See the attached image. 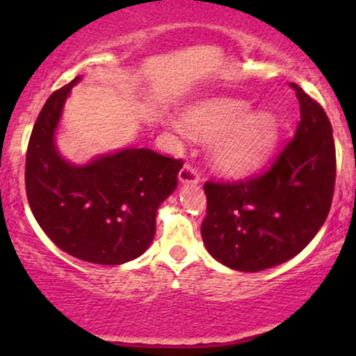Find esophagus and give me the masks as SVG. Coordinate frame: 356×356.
Returning a JSON list of instances; mask_svg holds the SVG:
<instances>
[{
	"instance_id": "obj_1",
	"label": "esophagus",
	"mask_w": 356,
	"mask_h": 356,
	"mask_svg": "<svg viewBox=\"0 0 356 356\" xmlns=\"http://www.w3.org/2000/svg\"><path fill=\"white\" fill-rule=\"evenodd\" d=\"M179 182L181 184H197L199 182V174L191 164H186L179 172Z\"/></svg>"
}]
</instances>
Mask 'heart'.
Listing matches in <instances>:
<instances>
[{
  "label": "heart",
  "mask_w": 356,
  "mask_h": 356,
  "mask_svg": "<svg viewBox=\"0 0 356 356\" xmlns=\"http://www.w3.org/2000/svg\"><path fill=\"white\" fill-rule=\"evenodd\" d=\"M246 102L212 97L195 102L182 115L184 127L199 137H212L209 159L219 172L239 175L259 165L275 149L280 124L268 110L249 112ZM177 129L182 125L177 124Z\"/></svg>",
  "instance_id": "b5f03b06"
}]
</instances>
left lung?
I'll return each mask as SVG.
<instances>
[{"instance_id":"obj_1","label":"left lung","mask_w":356,"mask_h":356,"mask_svg":"<svg viewBox=\"0 0 356 356\" xmlns=\"http://www.w3.org/2000/svg\"><path fill=\"white\" fill-rule=\"evenodd\" d=\"M301 120L263 175L244 182H206L201 234L224 266L256 273L283 264L312 243L332 207L337 157L333 129L316 102L291 83Z\"/></svg>"}]
</instances>
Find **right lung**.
<instances>
[{"label":"right lung","instance_id":"add662e5","mask_svg":"<svg viewBox=\"0 0 356 356\" xmlns=\"http://www.w3.org/2000/svg\"><path fill=\"white\" fill-rule=\"evenodd\" d=\"M79 75L53 92L36 118L26 152V195L36 222L76 259L118 266L142 256L155 216L177 187L182 162L154 150L122 147L73 164L56 145L65 102Z\"/></svg>","mask_w":356,"mask_h":356}]
</instances>
